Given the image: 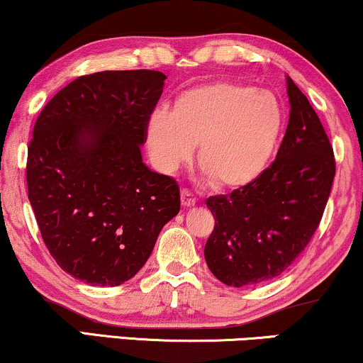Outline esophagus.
<instances>
[{"label": "esophagus", "mask_w": 363, "mask_h": 363, "mask_svg": "<svg viewBox=\"0 0 363 363\" xmlns=\"http://www.w3.org/2000/svg\"><path fill=\"white\" fill-rule=\"evenodd\" d=\"M180 198H182V206H183V208H191V206H195L196 198L193 196L191 193L188 191V190H182Z\"/></svg>", "instance_id": "esophagus-1"}]
</instances>
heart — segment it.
I'll list each match as a JSON object with an SVG mask.
<instances>
[{
    "label": "heart",
    "mask_w": 363,
    "mask_h": 363,
    "mask_svg": "<svg viewBox=\"0 0 363 363\" xmlns=\"http://www.w3.org/2000/svg\"><path fill=\"white\" fill-rule=\"evenodd\" d=\"M284 123L274 94L221 79L188 89L173 111L157 107L147 122V147L157 170L172 175L200 143L198 163L213 185L235 190L266 170Z\"/></svg>",
    "instance_id": "b5f03b06"
}]
</instances>
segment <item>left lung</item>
<instances>
[{
  "mask_svg": "<svg viewBox=\"0 0 363 363\" xmlns=\"http://www.w3.org/2000/svg\"><path fill=\"white\" fill-rule=\"evenodd\" d=\"M291 112L276 160L250 185L206 200L215 228L205 259L226 286L281 276L309 245L335 177L334 150L317 113L291 77Z\"/></svg>",
  "mask_w": 363,
  "mask_h": 363,
  "instance_id": "left-lung-1",
  "label": "left lung"
}]
</instances>
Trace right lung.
<instances>
[{
	"label": "right lung",
	"instance_id": "right-lung-1",
	"mask_svg": "<svg viewBox=\"0 0 363 363\" xmlns=\"http://www.w3.org/2000/svg\"><path fill=\"white\" fill-rule=\"evenodd\" d=\"M165 79L147 69L81 76L34 125L26 180L39 231L57 264L91 286L135 276L180 211L177 182L140 152Z\"/></svg>",
	"mask_w": 363,
	"mask_h": 363
}]
</instances>
